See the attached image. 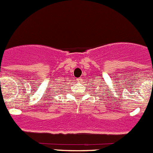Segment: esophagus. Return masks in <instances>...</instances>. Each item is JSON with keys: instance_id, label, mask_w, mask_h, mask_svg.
I'll use <instances>...</instances> for the list:
<instances>
[{"instance_id": "obj_1", "label": "esophagus", "mask_w": 153, "mask_h": 153, "mask_svg": "<svg viewBox=\"0 0 153 153\" xmlns=\"http://www.w3.org/2000/svg\"><path fill=\"white\" fill-rule=\"evenodd\" d=\"M76 81H77V82L82 81V79H81V78H77V79H76Z\"/></svg>"}]
</instances>
